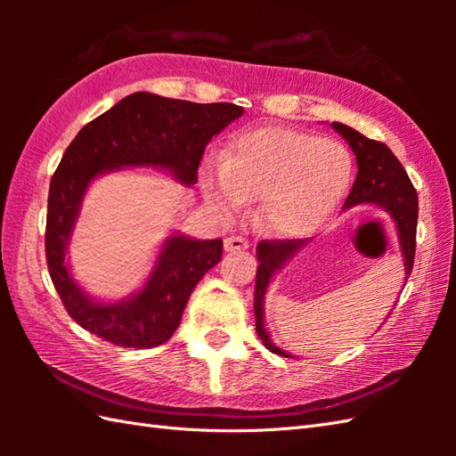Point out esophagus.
<instances>
[{"instance_id": "34e87169", "label": "esophagus", "mask_w": 456, "mask_h": 456, "mask_svg": "<svg viewBox=\"0 0 456 456\" xmlns=\"http://www.w3.org/2000/svg\"><path fill=\"white\" fill-rule=\"evenodd\" d=\"M223 247H225L227 253H237V250H243V248H247V247H248V243H247V240H245L243 237H235V235H231V237H227L225 240H223Z\"/></svg>"}]
</instances>
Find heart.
Segmentation results:
<instances>
[{
	"label": "heart",
	"instance_id": "b5f03b06",
	"mask_svg": "<svg viewBox=\"0 0 456 456\" xmlns=\"http://www.w3.org/2000/svg\"><path fill=\"white\" fill-rule=\"evenodd\" d=\"M353 180L346 147L333 139L286 127L239 134L225 162L201 172V193L221 216L260 198L258 221L268 233L299 239L333 216Z\"/></svg>",
	"mask_w": 456,
	"mask_h": 456
}]
</instances>
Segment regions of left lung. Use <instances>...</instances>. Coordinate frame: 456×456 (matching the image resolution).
I'll list each match as a JSON object with an SVG mask.
<instances>
[{"mask_svg":"<svg viewBox=\"0 0 456 456\" xmlns=\"http://www.w3.org/2000/svg\"><path fill=\"white\" fill-rule=\"evenodd\" d=\"M331 127L348 142L356 157V180L345 201V211L356 206H372L384 211L394 223L398 233V245L403 256V280L408 282L415 256V231H418V191L410 182L408 172L394 152L384 142L364 137L348 125L333 121ZM309 245V239L299 240H263L256 247V286H255V315L256 333L270 353L292 358L280 348L270 335L265 319V304L268 288L274 276L292 260L299 250Z\"/></svg>","mask_w":456,"mask_h":456,"instance_id":"obj_1","label":"left lung"}]
</instances>
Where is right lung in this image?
I'll return each mask as SVG.
<instances>
[{
    "instance_id": "obj_1",
    "label": "right lung",
    "mask_w": 456,
    "mask_h": 456,
    "mask_svg": "<svg viewBox=\"0 0 456 456\" xmlns=\"http://www.w3.org/2000/svg\"><path fill=\"white\" fill-rule=\"evenodd\" d=\"M245 113L235 103H191L137 92L90 121L68 144L48 190L46 265L66 312L105 341L127 348L167 343L191 289L221 260V239L172 231L141 288L121 299L90 296L74 278L68 247L92 183L110 172L151 168L183 183L198 182L209 141Z\"/></svg>"
}]
</instances>
